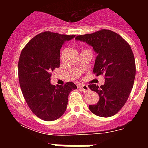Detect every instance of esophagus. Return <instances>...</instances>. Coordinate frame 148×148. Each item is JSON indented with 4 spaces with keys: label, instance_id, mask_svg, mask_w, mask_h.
Returning <instances> with one entry per match:
<instances>
[{
    "label": "esophagus",
    "instance_id": "34e87169",
    "mask_svg": "<svg viewBox=\"0 0 148 148\" xmlns=\"http://www.w3.org/2000/svg\"><path fill=\"white\" fill-rule=\"evenodd\" d=\"M79 88L81 89L84 93H88L89 92V88H88V85H85V84H81V85H79Z\"/></svg>",
    "mask_w": 148,
    "mask_h": 148
}]
</instances>
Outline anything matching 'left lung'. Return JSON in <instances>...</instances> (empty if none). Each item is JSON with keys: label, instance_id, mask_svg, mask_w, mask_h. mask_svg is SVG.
Here are the masks:
<instances>
[{"label": "left lung", "instance_id": "left-lung-1", "mask_svg": "<svg viewBox=\"0 0 148 148\" xmlns=\"http://www.w3.org/2000/svg\"><path fill=\"white\" fill-rule=\"evenodd\" d=\"M75 39L93 47L97 53L94 74H103L105 79L100 88L88 85L99 95L98 102L89 105V109L99 117L114 116L125 104L133 88L136 67L132 50L119 34L110 30L79 35Z\"/></svg>", "mask_w": 148, "mask_h": 148}]
</instances>
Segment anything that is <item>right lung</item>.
Here are the masks:
<instances>
[{"label": "right lung", "mask_w": 148, "mask_h": 148, "mask_svg": "<svg viewBox=\"0 0 148 148\" xmlns=\"http://www.w3.org/2000/svg\"><path fill=\"white\" fill-rule=\"evenodd\" d=\"M75 35L45 31L36 35L22 50L18 61V76L22 94L32 112L40 119L52 121L64 114L68 96L77 86L51 84V73L60 67V49Z\"/></svg>", "instance_id": "1"}]
</instances>
